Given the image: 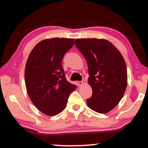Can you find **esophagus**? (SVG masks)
I'll return each mask as SVG.
<instances>
[{
	"label": "esophagus",
	"mask_w": 148,
	"mask_h": 148,
	"mask_svg": "<svg viewBox=\"0 0 148 148\" xmlns=\"http://www.w3.org/2000/svg\"><path fill=\"white\" fill-rule=\"evenodd\" d=\"M85 82H86V81H85V79H82V81L77 82V86H82V85L85 84Z\"/></svg>",
	"instance_id": "obj_1"
}]
</instances>
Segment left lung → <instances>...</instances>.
Instances as JSON below:
<instances>
[{
  "label": "left lung",
  "instance_id": "obj_1",
  "mask_svg": "<svg viewBox=\"0 0 148 148\" xmlns=\"http://www.w3.org/2000/svg\"><path fill=\"white\" fill-rule=\"evenodd\" d=\"M75 45L88 65V83L92 93L87 104L94 111L106 114L118 104L126 90L127 71L123 57L105 39H76Z\"/></svg>",
  "mask_w": 148,
  "mask_h": 148
}]
</instances>
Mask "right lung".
<instances>
[{
  "label": "right lung",
  "mask_w": 148,
  "mask_h": 148,
  "mask_svg": "<svg viewBox=\"0 0 148 148\" xmlns=\"http://www.w3.org/2000/svg\"><path fill=\"white\" fill-rule=\"evenodd\" d=\"M74 44V38L44 40L32 49L27 59L25 70L27 93L34 106L47 116L61 113L76 88L65 78L62 66L64 54Z\"/></svg>",
  "instance_id": "1"
}]
</instances>
